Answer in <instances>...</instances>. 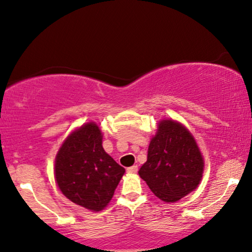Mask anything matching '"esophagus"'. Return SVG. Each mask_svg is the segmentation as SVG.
Returning a JSON list of instances; mask_svg holds the SVG:
<instances>
[{
  "instance_id": "esophagus-1",
  "label": "esophagus",
  "mask_w": 252,
  "mask_h": 252,
  "mask_svg": "<svg viewBox=\"0 0 252 252\" xmlns=\"http://www.w3.org/2000/svg\"><path fill=\"white\" fill-rule=\"evenodd\" d=\"M126 172H128L129 174H136L137 172H138V166L133 165L131 167H129V168H126Z\"/></svg>"
}]
</instances>
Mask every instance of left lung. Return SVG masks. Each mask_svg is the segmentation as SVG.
Wrapping results in <instances>:
<instances>
[{"instance_id": "left-lung-1", "label": "left lung", "mask_w": 252, "mask_h": 252, "mask_svg": "<svg viewBox=\"0 0 252 252\" xmlns=\"http://www.w3.org/2000/svg\"><path fill=\"white\" fill-rule=\"evenodd\" d=\"M203 172V156L189 130L177 121H160L138 172L151 191L163 202L175 203L198 187Z\"/></svg>"}]
</instances>
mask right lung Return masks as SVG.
I'll return each instance as SVG.
<instances>
[{
	"label": "right lung",
	"mask_w": 252,
	"mask_h": 252,
	"mask_svg": "<svg viewBox=\"0 0 252 252\" xmlns=\"http://www.w3.org/2000/svg\"><path fill=\"white\" fill-rule=\"evenodd\" d=\"M124 172L103 150L101 130L94 122L70 133L55 158L59 189L72 203L94 212L108 205Z\"/></svg>",
	"instance_id": "obj_1"
}]
</instances>
